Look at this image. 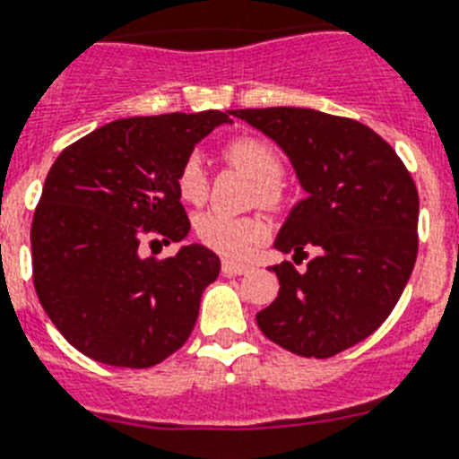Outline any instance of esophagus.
<instances>
[{
    "instance_id": "1",
    "label": "esophagus",
    "mask_w": 459,
    "mask_h": 459,
    "mask_svg": "<svg viewBox=\"0 0 459 459\" xmlns=\"http://www.w3.org/2000/svg\"><path fill=\"white\" fill-rule=\"evenodd\" d=\"M252 271V265L247 264H238V261L223 259L221 261V273L223 275H245V273Z\"/></svg>"
}]
</instances>
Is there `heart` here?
Returning a JSON list of instances; mask_svg holds the SVG:
<instances>
[{
  "instance_id": "obj_1",
  "label": "heart",
  "mask_w": 459,
  "mask_h": 459,
  "mask_svg": "<svg viewBox=\"0 0 459 459\" xmlns=\"http://www.w3.org/2000/svg\"><path fill=\"white\" fill-rule=\"evenodd\" d=\"M229 163L247 172L256 182V195L264 207H277L282 203L280 182L284 177V160L271 142L259 137H238L223 146ZM177 194L188 205L205 203L210 194L205 168L198 156H188L177 172ZM195 238L205 247L223 256H245L264 238V226L252 217H236L229 212L210 210L198 214L194 221Z\"/></svg>"
}]
</instances>
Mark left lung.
I'll list each match as a JSON object with an SVG mask.
<instances>
[{
  "label": "left lung",
  "mask_w": 459,
  "mask_h": 459,
  "mask_svg": "<svg viewBox=\"0 0 459 459\" xmlns=\"http://www.w3.org/2000/svg\"><path fill=\"white\" fill-rule=\"evenodd\" d=\"M233 117L282 146L307 198L275 240L307 258L273 265L280 291L256 325L280 348L326 359L368 338L394 310L418 256V188L368 126L301 107L236 109Z\"/></svg>",
  "instance_id": "8db88e82"
}]
</instances>
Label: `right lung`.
I'll use <instances>...</instances> for the list:
<instances>
[{
	"mask_svg": "<svg viewBox=\"0 0 459 459\" xmlns=\"http://www.w3.org/2000/svg\"><path fill=\"white\" fill-rule=\"evenodd\" d=\"M229 114L118 118L69 144L46 175L30 230L34 289L57 331L91 359L149 368L191 336L219 256L186 245L144 259L140 242L188 236L177 172Z\"/></svg>",
	"mask_w": 459,
	"mask_h": 459,
	"instance_id": "obj_1",
	"label": "right lung"
}]
</instances>
